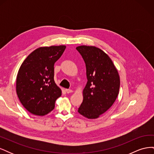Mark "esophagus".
Wrapping results in <instances>:
<instances>
[{
  "label": "esophagus",
  "instance_id": "34e87169",
  "mask_svg": "<svg viewBox=\"0 0 154 154\" xmlns=\"http://www.w3.org/2000/svg\"><path fill=\"white\" fill-rule=\"evenodd\" d=\"M66 92L67 93H71V92H72L73 91H72V90H71V89H66Z\"/></svg>",
  "mask_w": 154,
  "mask_h": 154
}]
</instances>
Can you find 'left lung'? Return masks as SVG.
Returning <instances> with one entry per match:
<instances>
[{"label": "left lung", "instance_id": "left-lung-1", "mask_svg": "<svg viewBox=\"0 0 154 154\" xmlns=\"http://www.w3.org/2000/svg\"><path fill=\"white\" fill-rule=\"evenodd\" d=\"M86 66L87 84L83 91V102L78 112L88 119H96L115 102L120 78L113 62L104 51L94 46L76 48Z\"/></svg>", "mask_w": 154, "mask_h": 154}]
</instances>
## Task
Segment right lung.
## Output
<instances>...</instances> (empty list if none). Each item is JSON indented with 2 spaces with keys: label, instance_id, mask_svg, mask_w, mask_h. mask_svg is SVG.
<instances>
[{
  "label": "right lung",
  "instance_id": "1",
  "mask_svg": "<svg viewBox=\"0 0 154 154\" xmlns=\"http://www.w3.org/2000/svg\"><path fill=\"white\" fill-rule=\"evenodd\" d=\"M66 45L41 47L29 54L17 76L16 90L20 101L30 113L44 116L52 111L62 91L54 80V65Z\"/></svg>",
  "mask_w": 154,
  "mask_h": 154
}]
</instances>
